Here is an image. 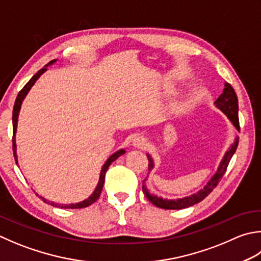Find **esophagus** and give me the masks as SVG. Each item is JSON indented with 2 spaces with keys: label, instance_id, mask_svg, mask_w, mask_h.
I'll list each match as a JSON object with an SVG mask.
<instances>
[{
  "label": "esophagus",
  "instance_id": "34e87169",
  "mask_svg": "<svg viewBox=\"0 0 261 261\" xmlns=\"http://www.w3.org/2000/svg\"><path fill=\"white\" fill-rule=\"evenodd\" d=\"M132 144H134V146L137 147V148H141V149H145V148L148 146V140L146 139L145 137L138 135L134 138V141H132Z\"/></svg>",
  "mask_w": 261,
  "mask_h": 261
}]
</instances>
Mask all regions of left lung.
Masks as SVG:
<instances>
[{
	"label": "left lung",
	"instance_id": "8db88e82",
	"mask_svg": "<svg viewBox=\"0 0 261 261\" xmlns=\"http://www.w3.org/2000/svg\"><path fill=\"white\" fill-rule=\"evenodd\" d=\"M215 104L224 114H226V116L228 117L229 121L232 122L233 125L240 131L239 115H238L239 114L238 96L236 94V90L233 89V87L231 85L227 83L225 84V88H224L222 95L216 99ZM238 144H239V141L237 138L236 141H234V144L226 151V154L224 155L221 164H219L218 170L215 173V175H214L211 180H209V182L205 186V188L202 189V190L195 193V195L182 198V199H176V200H167V199H163V198H160L157 196L150 195V193L148 192L147 188L145 187L144 182H142V191H144L145 196L147 197L148 200L152 203V205H155L156 207H160L163 209H183V208H188L190 206L196 205V203L203 200V199H205L209 195V193H211L214 189L217 187L218 182L221 181V178L224 175V173L226 172L228 163H229V161H231L232 156L234 155V152H236V150H237ZM147 157H148V162H149V164H148V168H149V171H150L151 168L154 167V162H152L151 157L148 154H147Z\"/></svg>",
	"mask_w": 261,
	"mask_h": 261
}]
</instances>
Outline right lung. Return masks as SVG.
<instances>
[{
	"label": "right lung",
	"mask_w": 261,
	"mask_h": 261,
	"mask_svg": "<svg viewBox=\"0 0 261 261\" xmlns=\"http://www.w3.org/2000/svg\"><path fill=\"white\" fill-rule=\"evenodd\" d=\"M56 60H53L50 61V62L48 64H46L43 69H40L37 73H36L32 79H30L27 84L24 85L23 88L19 91V94L17 96V98H15V101H14V106H13V113H12V124H13V138H12V142H13V155H14V160H15V163L18 164V160H17V152H15V140H14V135H15V130H17V122H18V115H19V111H20V107H21V103L22 100L24 98V96L28 94V91L30 90V88H32L33 85L36 83V80H37L40 74L44 73L46 70V66L49 65V64H53L55 62ZM125 152L124 149H121V150H117L115 154L112 155L109 160L106 161V163L104 164L103 168H101V172H100V176H99V181H98V185H97L95 191L93 195H91L89 198H87L86 200L81 201V202H78V203H71V205H60V203H54V202H49L46 200L45 198L40 197L42 198V200L44 202H47L49 203V205L52 206H55V207H59V208H64V209H78V208H85V207H88L89 205H91V203H94L97 199L99 198L100 196V192H101V189H103V186H104V180H105V174L107 170H109L110 165L112 164V162H114L116 158H119L121 155H123Z\"/></svg>",
	"instance_id": "1"
}]
</instances>
